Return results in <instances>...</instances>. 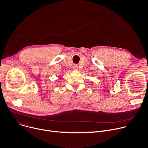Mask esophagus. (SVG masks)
Returning a JSON list of instances; mask_svg holds the SVG:
<instances>
[{
	"label": "esophagus",
	"mask_w": 148,
	"mask_h": 148,
	"mask_svg": "<svg viewBox=\"0 0 148 148\" xmlns=\"http://www.w3.org/2000/svg\"><path fill=\"white\" fill-rule=\"evenodd\" d=\"M78 66L77 65V64H74V66H73V70H75V71H77V70H78Z\"/></svg>",
	"instance_id": "1"
}]
</instances>
